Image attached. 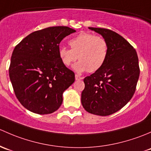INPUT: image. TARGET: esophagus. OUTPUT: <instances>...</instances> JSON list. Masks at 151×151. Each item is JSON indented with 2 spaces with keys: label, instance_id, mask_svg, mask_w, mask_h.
<instances>
[{
  "label": "esophagus",
  "instance_id": "esophagus-1",
  "mask_svg": "<svg viewBox=\"0 0 151 151\" xmlns=\"http://www.w3.org/2000/svg\"><path fill=\"white\" fill-rule=\"evenodd\" d=\"M82 78H82L81 76L78 75V74H76V80H81Z\"/></svg>",
  "mask_w": 151,
  "mask_h": 151
}]
</instances>
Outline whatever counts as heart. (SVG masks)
<instances>
[{"label": "heart", "instance_id": "obj_1", "mask_svg": "<svg viewBox=\"0 0 151 151\" xmlns=\"http://www.w3.org/2000/svg\"><path fill=\"white\" fill-rule=\"evenodd\" d=\"M70 49L61 47L59 51L63 64L70 66L76 61L78 56L80 61L74 66L77 71L88 70L94 73L105 64L108 55V43L102 35H96L90 32H81L70 40Z\"/></svg>", "mask_w": 151, "mask_h": 151}]
</instances>
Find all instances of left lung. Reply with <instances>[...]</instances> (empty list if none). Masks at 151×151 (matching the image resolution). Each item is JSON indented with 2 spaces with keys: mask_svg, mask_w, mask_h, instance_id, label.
<instances>
[{
  "mask_svg": "<svg viewBox=\"0 0 151 151\" xmlns=\"http://www.w3.org/2000/svg\"><path fill=\"white\" fill-rule=\"evenodd\" d=\"M88 28L107 40L109 51L103 66L83 79L81 103L88 113L109 116L125 106L134 94L140 71L137 54L125 38L114 31Z\"/></svg>",
  "mask_w": 151,
  "mask_h": 151,
  "instance_id": "1",
  "label": "left lung"
}]
</instances>
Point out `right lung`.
I'll return each instance as SVG.
<instances>
[{"label": "right lung", "instance_id": "obj_1", "mask_svg": "<svg viewBox=\"0 0 151 151\" xmlns=\"http://www.w3.org/2000/svg\"><path fill=\"white\" fill-rule=\"evenodd\" d=\"M75 32L66 26L49 27L32 32L15 46L9 77L26 109L43 115L61 106L63 91L75 81V73L62 63L60 43Z\"/></svg>", "mask_w": 151, "mask_h": 151}]
</instances>
